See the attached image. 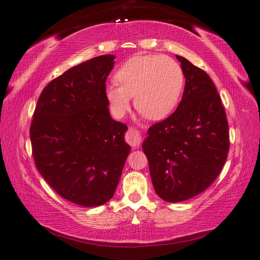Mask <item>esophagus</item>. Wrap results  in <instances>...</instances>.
<instances>
[{"mask_svg": "<svg viewBox=\"0 0 260 260\" xmlns=\"http://www.w3.org/2000/svg\"><path fill=\"white\" fill-rule=\"evenodd\" d=\"M142 135L141 133L134 129V128H128L127 134H126V142L129 144L132 147H140V145L142 144Z\"/></svg>", "mask_w": 260, "mask_h": 260, "instance_id": "esophagus-1", "label": "esophagus"}]
</instances>
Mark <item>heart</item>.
Wrapping results in <instances>:
<instances>
[{"instance_id": "b5f03b06", "label": "heart", "mask_w": 260, "mask_h": 260, "mask_svg": "<svg viewBox=\"0 0 260 260\" xmlns=\"http://www.w3.org/2000/svg\"><path fill=\"white\" fill-rule=\"evenodd\" d=\"M116 82L108 83L105 98L112 114L123 117L131 100L149 119L159 120L175 110L184 88V72L174 58L165 55H135L117 70Z\"/></svg>"}]
</instances>
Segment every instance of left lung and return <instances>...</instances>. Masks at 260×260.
I'll use <instances>...</instances> for the list:
<instances>
[{
  "label": "left lung",
  "mask_w": 260,
  "mask_h": 260,
  "mask_svg": "<svg viewBox=\"0 0 260 260\" xmlns=\"http://www.w3.org/2000/svg\"><path fill=\"white\" fill-rule=\"evenodd\" d=\"M176 58L186 78L182 101L170 117L150 126L142 145L156 194L168 203L210 186L229 149L226 113L213 81L188 59Z\"/></svg>",
  "instance_id": "1"
}]
</instances>
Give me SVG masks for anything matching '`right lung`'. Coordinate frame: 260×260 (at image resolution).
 <instances>
[{"label":"right lung","mask_w":260,"mask_h":260,"mask_svg":"<svg viewBox=\"0 0 260 260\" xmlns=\"http://www.w3.org/2000/svg\"><path fill=\"white\" fill-rule=\"evenodd\" d=\"M115 55L68 70L43 89L29 129L35 165L59 196L83 207L113 197L131 146L111 117L105 82Z\"/></svg>","instance_id":"obj_1"}]
</instances>
